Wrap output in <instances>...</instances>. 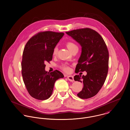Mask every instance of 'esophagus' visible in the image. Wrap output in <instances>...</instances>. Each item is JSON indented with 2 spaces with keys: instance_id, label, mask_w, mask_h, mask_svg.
<instances>
[{
  "instance_id": "obj_1",
  "label": "esophagus",
  "mask_w": 130,
  "mask_h": 130,
  "mask_svg": "<svg viewBox=\"0 0 130 130\" xmlns=\"http://www.w3.org/2000/svg\"><path fill=\"white\" fill-rule=\"evenodd\" d=\"M67 79L70 82H73L74 80V77L73 76H67Z\"/></svg>"
}]
</instances>
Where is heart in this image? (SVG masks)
I'll return each mask as SVG.
<instances>
[{
	"label": "heart",
	"instance_id": "heart-1",
	"mask_svg": "<svg viewBox=\"0 0 130 130\" xmlns=\"http://www.w3.org/2000/svg\"><path fill=\"white\" fill-rule=\"evenodd\" d=\"M66 45L68 49L70 50L71 52H72L73 50H75L76 49H78V47L77 45L74 42H71V41H69L67 42L66 44ZM58 52V48L57 47H55L54 48L53 50V55H56L57 53ZM63 70L66 72H68L70 71V68L67 67V66H63L62 67Z\"/></svg>",
	"mask_w": 130,
	"mask_h": 130
}]
</instances>
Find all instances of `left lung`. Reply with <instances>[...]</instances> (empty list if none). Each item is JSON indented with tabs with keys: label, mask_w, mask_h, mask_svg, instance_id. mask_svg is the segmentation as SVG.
Returning a JSON list of instances; mask_svg holds the SVG:
<instances>
[{
	"label": "left lung",
	"mask_w": 130,
	"mask_h": 130,
	"mask_svg": "<svg viewBox=\"0 0 130 130\" xmlns=\"http://www.w3.org/2000/svg\"><path fill=\"white\" fill-rule=\"evenodd\" d=\"M66 33L79 43L82 52L75 71H86V76L75 75L74 80L83 84L82 90L77 94L82 99L95 95L103 86L108 70L109 53L100 35L89 28L73 30Z\"/></svg>",
	"instance_id": "left-lung-1"
}]
</instances>
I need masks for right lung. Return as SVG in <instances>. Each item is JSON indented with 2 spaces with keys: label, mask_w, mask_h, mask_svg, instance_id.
<instances>
[{
  "label": "right lung",
  "mask_w": 130,
  "mask_h": 130,
  "mask_svg": "<svg viewBox=\"0 0 130 130\" xmlns=\"http://www.w3.org/2000/svg\"><path fill=\"white\" fill-rule=\"evenodd\" d=\"M64 34L51 31L40 32L30 38L23 53L22 75L30 95L39 100H46L51 95L55 81L64 77L58 70L47 73L46 62L52 59L53 50Z\"/></svg>",
  "instance_id": "right-lung-1"
}]
</instances>
